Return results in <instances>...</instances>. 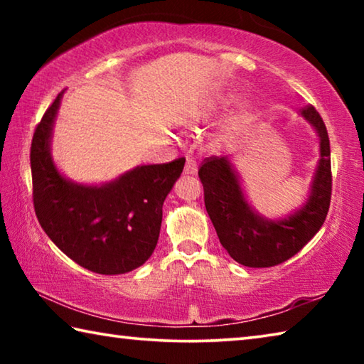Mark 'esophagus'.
<instances>
[{
    "mask_svg": "<svg viewBox=\"0 0 364 364\" xmlns=\"http://www.w3.org/2000/svg\"><path fill=\"white\" fill-rule=\"evenodd\" d=\"M197 173V162L193 157L186 159V164H184V175H196Z\"/></svg>",
    "mask_w": 364,
    "mask_h": 364,
    "instance_id": "esophagus-1",
    "label": "esophagus"
}]
</instances>
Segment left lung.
Masks as SVG:
<instances>
[{"instance_id": "left-lung-1", "label": "left lung", "mask_w": 364, "mask_h": 364, "mask_svg": "<svg viewBox=\"0 0 364 364\" xmlns=\"http://www.w3.org/2000/svg\"><path fill=\"white\" fill-rule=\"evenodd\" d=\"M319 136V159L310 197L304 207L281 220H268L249 205L230 157H207L199 168L208 217L218 239L237 263L268 268L297 254L323 226L332 193L331 147L326 125L313 106L300 109Z\"/></svg>"}]
</instances>
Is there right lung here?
I'll use <instances>...</instances> for the list:
<instances>
[{"label": "right lung", "instance_id": "1", "mask_svg": "<svg viewBox=\"0 0 364 364\" xmlns=\"http://www.w3.org/2000/svg\"><path fill=\"white\" fill-rule=\"evenodd\" d=\"M63 95L36 125L30 147L36 218L48 237L80 267L100 274L128 273L156 249L164 200L181 175L184 159L141 165L101 186L67 180L51 157L53 125Z\"/></svg>", "mask_w": 364, "mask_h": 364}]
</instances>
